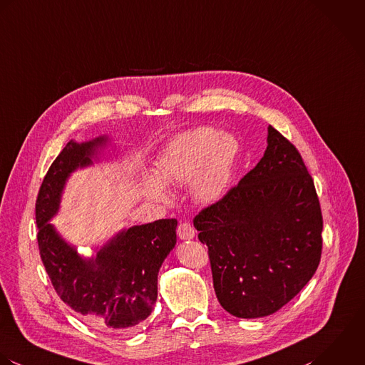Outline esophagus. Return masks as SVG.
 Instances as JSON below:
<instances>
[{"label": "esophagus", "instance_id": "1", "mask_svg": "<svg viewBox=\"0 0 365 365\" xmlns=\"http://www.w3.org/2000/svg\"><path fill=\"white\" fill-rule=\"evenodd\" d=\"M178 235L180 240H192L195 237V228L189 222H180L178 227Z\"/></svg>", "mask_w": 365, "mask_h": 365}]
</instances>
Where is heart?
Returning a JSON list of instances; mask_svg holds the SVG:
<instances>
[{
  "label": "heart",
  "instance_id": "obj_1",
  "mask_svg": "<svg viewBox=\"0 0 365 365\" xmlns=\"http://www.w3.org/2000/svg\"><path fill=\"white\" fill-rule=\"evenodd\" d=\"M240 144L231 134H220L210 127L176 135L155 160V174L143 178L146 197L163 202L166 186L190 185L192 196L203 205L219 202L228 189Z\"/></svg>",
  "mask_w": 365,
  "mask_h": 365
}]
</instances>
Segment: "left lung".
Wrapping results in <instances>:
<instances>
[{
	"label": "left lung",
	"instance_id": "8db88e82",
	"mask_svg": "<svg viewBox=\"0 0 365 365\" xmlns=\"http://www.w3.org/2000/svg\"><path fill=\"white\" fill-rule=\"evenodd\" d=\"M267 144L257 166L193 220L209 248L220 304L241 319L278 312L312 279L322 255L313 179L271 125Z\"/></svg>",
	"mask_w": 365,
	"mask_h": 365
}]
</instances>
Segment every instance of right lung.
Returning a JSON list of instances; mask_svg holds the SVG:
<instances>
[{
    "label": "right lung",
    "instance_id": "1",
    "mask_svg": "<svg viewBox=\"0 0 365 365\" xmlns=\"http://www.w3.org/2000/svg\"><path fill=\"white\" fill-rule=\"evenodd\" d=\"M110 138L68 145L51 165L36 200L38 245L45 269L61 299L96 326L134 331L158 297V274L176 244L175 219L133 225L114 234L91 255L80 254L49 222L62 202L71 175L94 165Z\"/></svg>",
    "mask_w": 365,
    "mask_h": 365
}]
</instances>
